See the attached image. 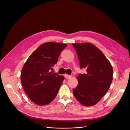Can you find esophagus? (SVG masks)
<instances>
[{
    "mask_svg": "<svg viewBox=\"0 0 130 130\" xmlns=\"http://www.w3.org/2000/svg\"><path fill=\"white\" fill-rule=\"evenodd\" d=\"M64 77L66 79H70L72 76L71 75H67V74H65Z\"/></svg>",
    "mask_w": 130,
    "mask_h": 130,
    "instance_id": "1",
    "label": "esophagus"
}]
</instances>
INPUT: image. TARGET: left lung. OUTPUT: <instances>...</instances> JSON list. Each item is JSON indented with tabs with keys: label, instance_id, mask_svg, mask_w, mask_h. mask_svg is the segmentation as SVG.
<instances>
[{
	"label": "left lung",
	"instance_id": "obj_1",
	"mask_svg": "<svg viewBox=\"0 0 130 130\" xmlns=\"http://www.w3.org/2000/svg\"><path fill=\"white\" fill-rule=\"evenodd\" d=\"M81 68L86 73L77 77L78 84L73 89L76 99L83 105L97 104L106 93L113 80V70L102 51L90 43H73Z\"/></svg>",
	"mask_w": 130,
	"mask_h": 130
}]
</instances>
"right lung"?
<instances>
[{
    "mask_svg": "<svg viewBox=\"0 0 130 130\" xmlns=\"http://www.w3.org/2000/svg\"><path fill=\"white\" fill-rule=\"evenodd\" d=\"M67 45L51 42L43 44L24 64L21 74L22 84L29 99L36 104H48L56 97L64 77L50 70Z\"/></svg>",
    "mask_w": 130,
    "mask_h": 130,
    "instance_id": "obj_1",
    "label": "right lung"
}]
</instances>
